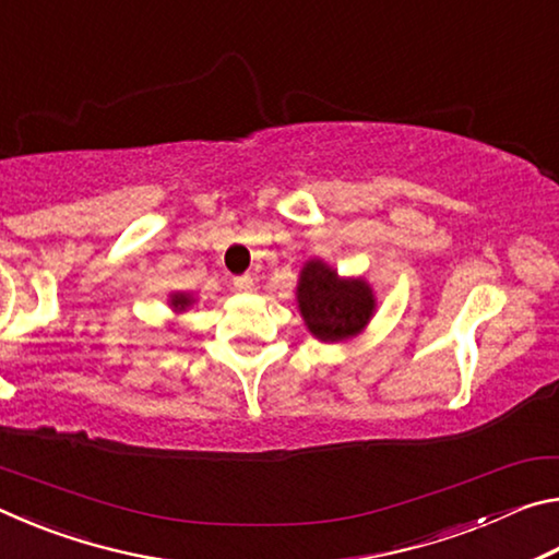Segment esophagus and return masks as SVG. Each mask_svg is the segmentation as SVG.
Masks as SVG:
<instances>
[{"label":"esophagus","instance_id":"obj_1","mask_svg":"<svg viewBox=\"0 0 559 559\" xmlns=\"http://www.w3.org/2000/svg\"><path fill=\"white\" fill-rule=\"evenodd\" d=\"M234 288L236 290H251L253 288V278L249 276V273H243V276H236L234 278Z\"/></svg>","mask_w":559,"mask_h":559}]
</instances>
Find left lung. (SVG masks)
<instances>
[{"instance_id": "left-lung-1", "label": "left lung", "mask_w": 559, "mask_h": 559, "mask_svg": "<svg viewBox=\"0 0 559 559\" xmlns=\"http://www.w3.org/2000/svg\"><path fill=\"white\" fill-rule=\"evenodd\" d=\"M298 306L310 333L335 343L357 335L367 325L374 298L365 281H343L325 263L310 261L300 273Z\"/></svg>"}]
</instances>
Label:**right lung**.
Masks as SVG:
<instances>
[{
    "label": "right lung",
    "instance_id": "1",
    "mask_svg": "<svg viewBox=\"0 0 559 559\" xmlns=\"http://www.w3.org/2000/svg\"><path fill=\"white\" fill-rule=\"evenodd\" d=\"M173 306H175V308H187V306H189V298L182 296V293H179V296L173 298Z\"/></svg>",
    "mask_w": 559,
    "mask_h": 559
}]
</instances>
